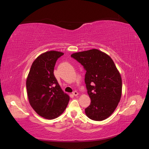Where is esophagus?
Segmentation results:
<instances>
[{"label":"esophagus","instance_id":"obj_1","mask_svg":"<svg viewBox=\"0 0 149 149\" xmlns=\"http://www.w3.org/2000/svg\"><path fill=\"white\" fill-rule=\"evenodd\" d=\"M72 94H73V95H74V96H77L78 95V93H77V91H74L73 93H72Z\"/></svg>","mask_w":149,"mask_h":149}]
</instances>
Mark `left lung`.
I'll return each instance as SVG.
<instances>
[{"label":"left lung","instance_id":"obj_1","mask_svg":"<svg viewBox=\"0 0 149 149\" xmlns=\"http://www.w3.org/2000/svg\"><path fill=\"white\" fill-rule=\"evenodd\" d=\"M85 70L84 81L91 103L85 109L89 119L105 120L118 105L122 94V79L109 55L98 49L79 52L71 55Z\"/></svg>","mask_w":149,"mask_h":149}]
</instances>
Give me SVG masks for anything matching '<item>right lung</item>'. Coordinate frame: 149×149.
Listing matches in <instances>:
<instances>
[{"label":"right lung","instance_id":"obj_1","mask_svg":"<svg viewBox=\"0 0 149 149\" xmlns=\"http://www.w3.org/2000/svg\"><path fill=\"white\" fill-rule=\"evenodd\" d=\"M61 52L50 51L38 56L31 66L26 86L30 105L41 117L53 119L67 108L70 98L60 88L54 68Z\"/></svg>","mask_w":149,"mask_h":149}]
</instances>
